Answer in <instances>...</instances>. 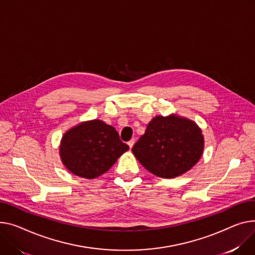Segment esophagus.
I'll return each mask as SVG.
<instances>
[{
	"label": "esophagus",
	"instance_id": "1",
	"mask_svg": "<svg viewBox=\"0 0 255 255\" xmlns=\"http://www.w3.org/2000/svg\"><path fill=\"white\" fill-rule=\"evenodd\" d=\"M134 143H135V139H134V138H132V139H130V140L128 141V145H129L130 149L132 148V146L134 145Z\"/></svg>",
	"mask_w": 255,
	"mask_h": 255
}]
</instances>
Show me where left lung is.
Wrapping results in <instances>:
<instances>
[{
  "label": "left lung",
  "mask_w": 255,
  "mask_h": 255,
  "mask_svg": "<svg viewBox=\"0 0 255 255\" xmlns=\"http://www.w3.org/2000/svg\"><path fill=\"white\" fill-rule=\"evenodd\" d=\"M204 138L201 129L177 116L152 119L132 152L150 173L173 178L186 172L200 160Z\"/></svg>",
  "instance_id": "1"
}]
</instances>
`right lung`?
Instances as JSON below:
<instances>
[{"label": "right lung", "mask_w": 255, "mask_h": 255, "mask_svg": "<svg viewBox=\"0 0 255 255\" xmlns=\"http://www.w3.org/2000/svg\"><path fill=\"white\" fill-rule=\"evenodd\" d=\"M59 148L63 165L73 174L91 179L106 173L129 146L113 126L93 120L67 131Z\"/></svg>", "instance_id": "add662e5"}]
</instances>
